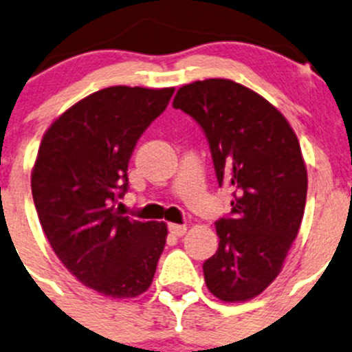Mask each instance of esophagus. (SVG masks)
<instances>
[{
  "label": "esophagus",
  "instance_id": "obj_1",
  "mask_svg": "<svg viewBox=\"0 0 352 352\" xmlns=\"http://www.w3.org/2000/svg\"><path fill=\"white\" fill-rule=\"evenodd\" d=\"M168 230H170V233H172V235L182 236V235H186L187 226L186 225H177V223H170Z\"/></svg>",
  "mask_w": 352,
  "mask_h": 352
}]
</instances>
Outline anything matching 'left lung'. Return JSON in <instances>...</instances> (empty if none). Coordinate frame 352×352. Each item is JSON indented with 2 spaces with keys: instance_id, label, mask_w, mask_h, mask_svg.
Segmentation results:
<instances>
[{
  "instance_id": "1",
  "label": "left lung",
  "mask_w": 352,
  "mask_h": 352,
  "mask_svg": "<svg viewBox=\"0 0 352 352\" xmlns=\"http://www.w3.org/2000/svg\"><path fill=\"white\" fill-rule=\"evenodd\" d=\"M172 105L204 129L219 186L233 190L232 216L216 221L218 252L202 265L206 286L226 303L248 301L278 278L300 232L308 189L300 141L271 102L233 80L184 85Z\"/></svg>"
}]
</instances>
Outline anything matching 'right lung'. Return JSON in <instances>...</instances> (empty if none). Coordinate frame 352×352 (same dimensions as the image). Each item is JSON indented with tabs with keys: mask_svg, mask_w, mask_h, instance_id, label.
<instances>
[{
	"mask_svg": "<svg viewBox=\"0 0 352 352\" xmlns=\"http://www.w3.org/2000/svg\"><path fill=\"white\" fill-rule=\"evenodd\" d=\"M175 88L109 87L65 110L44 133L32 168L42 230L63 265L110 298L151 286L166 243L165 221H136L113 204L127 189V163Z\"/></svg>",
	"mask_w": 352,
	"mask_h": 352,
	"instance_id": "right-lung-1",
	"label": "right lung"
}]
</instances>
